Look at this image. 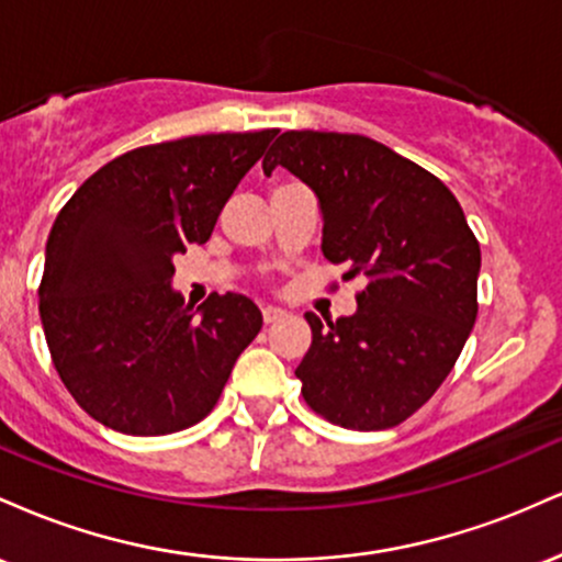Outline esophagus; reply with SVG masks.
<instances>
[{
	"instance_id": "34e87169",
	"label": "esophagus",
	"mask_w": 562,
	"mask_h": 562,
	"mask_svg": "<svg viewBox=\"0 0 562 562\" xmlns=\"http://www.w3.org/2000/svg\"><path fill=\"white\" fill-rule=\"evenodd\" d=\"M261 314H263V322H267V325H274V322L288 317L285 308H280V306H263Z\"/></svg>"
}]
</instances>
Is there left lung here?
<instances>
[{"label": "left lung", "mask_w": 562, "mask_h": 562, "mask_svg": "<svg viewBox=\"0 0 562 562\" xmlns=\"http://www.w3.org/2000/svg\"><path fill=\"white\" fill-rule=\"evenodd\" d=\"M314 190L322 254L362 274L357 312L322 325L295 367L306 404L351 430L404 423L434 396L479 314L481 248L449 187L362 134L285 132L263 158Z\"/></svg>", "instance_id": "1"}]
</instances>
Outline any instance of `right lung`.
<instances>
[{
  "instance_id": "add662e5",
  "label": "right lung",
  "mask_w": 562,
  "mask_h": 562,
  "mask_svg": "<svg viewBox=\"0 0 562 562\" xmlns=\"http://www.w3.org/2000/svg\"><path fill=\"white\" fill-rule=\"evenodd\" d=\"M277 128L137 147L83 182L57 214L38 314L55 370L97 423L166 436L203 420L261 330L240 293L184 306L173 256L205 243Z\"/></svg>"
}]
</instances>
